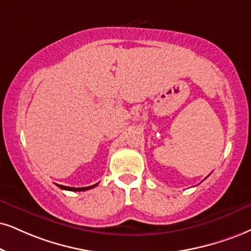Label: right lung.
<instances>
[{"label": "right lung", "instance_id": "add662e5", "mask_svg": "<svg viewBox=\"0 0 251 251\" xmlns=\"http://www.w3.org/2000/svg\"><path fill=\"white\" fill-rule=\"evenodd\" d=\"M98 184L95 185H92V186H88V187H69V186H63V185H58V187H60L61 190H66V191H73V192H80V191H87V190H91V188L95 187Z\"/></svg>", "mask_w": 251, "mask_h": 251}]
</instances>
